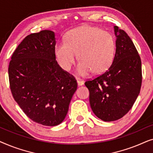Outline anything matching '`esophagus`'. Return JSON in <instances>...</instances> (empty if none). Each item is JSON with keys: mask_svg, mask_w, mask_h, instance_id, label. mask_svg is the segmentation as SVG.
<instances>
[{"mask_svg": "<svg viewBox=\"0 0 153 153\" xmlns=\"http://www.w3.org/2000/svg\"><path fill=\"white\" fill-rule=\"evenodd\" d=\"M83 83H84V82H83V81H81V79H77V84H78L79 86H81V85H83Z\"/></svg>", "mask_w": 153, "mask_h": 153, "instance_id": "obj_1", "label": "esophagus"}]
</instances>
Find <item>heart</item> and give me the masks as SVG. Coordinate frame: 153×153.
Segmentation results:
<instances>
[{
	"instance_id": "b5f03b06",
	"label": "heart",
	"mask_w": 153,
	"mask_h": 153,
	"mask_svg": "<svg viewBox=\"0 0 153 153\" xmlns=\"http://www.w3.org/2000/svg\"><path fill=\"white\" fill-rule=\"evenodd\" d=\"M116 52V42L111 33L97 27L84 26L67 33L65 42L55 47L56 60L62 70L68 72L76 59L80 60L76 73L84 76L92 71L101 74L109 68Z\"/></svg>"
}]
</instances>
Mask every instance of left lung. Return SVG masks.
Listing matches in <instances>:
<instances>
[{"mask_svg":"<svg viewBox=\"0 0 153 153\" xmlns=\"http://www.w3.org/2000/svg\"><path fill=\"white\" fill-rule=\"evenodd\" d=\"M116 53L111 65L100 76L85 83L95 116L106 122L123 118L139 95L141 61L130 37L114 26Z\"/></svg>","mask_w":153,"mask_h":153,"instance_id":"obj_1","label":"left lung"}]
</instances>
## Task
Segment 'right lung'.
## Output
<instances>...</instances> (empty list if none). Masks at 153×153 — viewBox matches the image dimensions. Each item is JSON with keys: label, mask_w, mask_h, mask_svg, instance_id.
<instances>
[{"label": "right lung", "mask_w": 153, "mask_h": 153, "mask_svg": "<svg viewBox=\"0 0 153 153\" xmlns=\"http://www.w3.org/2000/svg\"><path fill=\"white\" fill-rule=\"evenodd\" d=\"M56 42L51 30L28 35L12 54L8 68L14 100L29 118L45 126L64 120L77 88L74 77L56 60Z\"/></svg>", "instance_id": "right-lung-1"}]
</instances>
